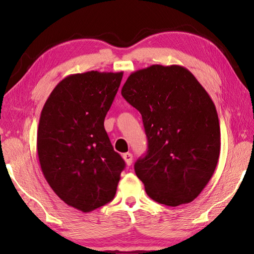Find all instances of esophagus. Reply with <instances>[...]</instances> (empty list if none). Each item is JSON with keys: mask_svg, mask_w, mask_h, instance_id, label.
Wrapping results in <instances>:
<instances>
[{"mask_svg": "<svg viewBox=\"0 0 254 254\" xmlns=\"http://www.w3.org/2000/svg\"><path fill=\"white\" fill-rule=\"evenodd\" d=\"M122 157H123L124 161H126V164H127V166H131V164H132V160H133V156H132V154H131V153H126V154H123V155H122Z\"/></svg>", "mask_w": 254, "mask_h": 254, "instance_id": "34e87169", "label": "esophagus"}]
</instances>
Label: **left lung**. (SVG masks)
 <instances>
[{
	"mask_svg": "<svg viewBox=\"0 0 254 254\" xmlns=\"http://www.w3.org/2000/svg\"><path fill=\"white\" fill-rule=\"evenodd\" d=\"M121 94L142 115L148 150L135 165L147 195L167 206L192 202L218 163V115L188 68L154 64L133 72Z\"/></svg>",
	"mask_w": 254,
	"mask_h": 254,
	"instance_id": "obj_1",
	"label": "left lung"
}]
</instances>
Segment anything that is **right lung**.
<instances>
[{
  "label": "right lung",
  "instance_id": "add662e5",
  "mask_svg": "<svg viewBox=\"0 0 254 254\" xmlns=\"http://www.w3.org/2000/svg\"><path fill=\"white\" fill-rule=\"evenodd\" d=\"M122 76L98 71L68 75L40 115L37 153L42 174L64 203L84 213L115 197L126 167L104 127Z\"/></svg>",
  "mask_w": 254,
  "mask_h": 254
}]
</instances>
